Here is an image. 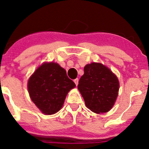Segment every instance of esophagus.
Returning a JSON list of instances; mask_svg holds the SVG:
<instances>
[{
	"mask_svg": "<svg viewBox=\"0 0 149 149\" xmlns=\"http://www.w3.org/2000/svg\"><path fill=\"white\" fill-rule=\"evenodd\" d=\"M73 81H74L75 84H76V85L77 86V85H78V78H76V79L73 80Z\"/></svg>",
	"mask_w": 149,
	"mask_h": 149,
	"instance_id": "34e87169",
	"label": "esophagus"
}]
</instances>
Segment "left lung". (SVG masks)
Masks as SVG:
<instances>
[{
	"mask_svg": "<svg viewBox=\"0 0 149 149\" xmlns=\"http://www.w3.org/2000/svg\"><path fill=\"white\" fill-rule=\"evenodd\" d=\"M78 88L86 107L92 111L102 113L113 107L118 97L119 82L109 68L100 63H91L84 68Z\"/></svg>",
	"mask_w": 149,
	"mask_h": 149,
	"instance_id": "1",
	"label": "left lung"
}]
</instances>
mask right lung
Instances as JSON below:
<instances>
[{
    "instance_id": "add662e5",
    "label": "right lung",
    "mask_w": 149,
    "mask_h": 149,
    "mask_svg": "<svg viewBox=\"0 0 149 149\" xmlns=\"http://www.w3.org/2000/svg\"><path fill=\"white\" fill-rule=\"evenodd\" d=\"M75 86L73 80L66 75V71L54 62L42 64L28 82L31 99L46 115L59 111L67 93Z\"/></svg>"
}]
</instances>
